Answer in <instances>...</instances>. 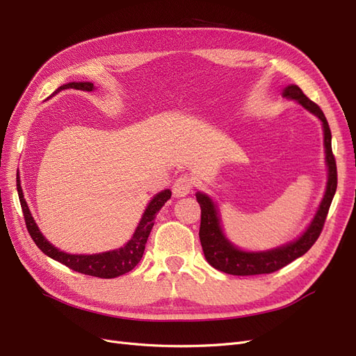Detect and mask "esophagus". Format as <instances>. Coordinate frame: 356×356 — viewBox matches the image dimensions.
Masks as SVG:
<instances>
[{
  "label": "esophagus",
  "instance_id": "34e87169",
  "mask_svg": "<svg viewBox=\"0 0 356 356\" xmlns=\"http://www.w3.org/2000/svg\"><path fill=\"white\" fill-rule=\"evenodd\" d=\"M191 188H193V179L188 175H181L175 179L172 191H174V196L184 197L191 191Z\"/></svg>",
  "mask_w": 356,
  "mask_h": 356
}]
</instances>
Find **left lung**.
<instances>
[{"label":"left lung","instance_id":"left-lung-1","mask_svg":"<svg viewBox=\"0 0 356 356\" xmlns=\"http://www.w3.org/2000/svg\"><path fill=\"white\" fill-rule=\"evenodd\" d=\"M284 96L285 98L296 99L298 104L303 105L306 110L314 113L316 117L321 118L322 126H324V145H325L327 165H328V182H327L325 196L322 199L319 209L315 215L314 221H312V224L309 225V229L296 242H291L273 251L245 252L238 250V248H234L227 239L224 238L220 220L217 217V209H215L212 200L208 196L202 195V193H197L196 199L202 209L200 230H199L202 250L208 263L220 272L234 275V276H251V275H264V273L277 272L279 268H282L291 261H294L296 258L305 255L318 241L322 229H324L328 209L331 207L332 197L336 195V190H337V165L331 148L330 126L322 110L314 101H310L307 98L298 86H288V88H285L284 90Z\"/></svg>","mask_w":356,"mask_h":356}]
</instances>
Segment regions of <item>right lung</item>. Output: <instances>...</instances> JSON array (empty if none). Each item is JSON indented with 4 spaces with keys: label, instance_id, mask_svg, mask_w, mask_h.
<instances>
[{
    "label": "right lung",
    "instance_id": "add662e5",
    "mask_svg": "<svg viewBox=\"0 0 356 356\" xmlns=\"http://www.w3.org/2000/svg\"><path fill=\"white\" fill-rule=\"evenodd\" d=\"M60 89H77L84 92H92L95 88L92 83L86 81V83H68L65 86H62V88H59V90ZM16 182H17L16 184L17 195L20 200V207H22L28 233L31 234L32 241L35 242V245L40 248V250L50 258H53V260L65 264L74 272L102 277V279H111V277H117L131 272L132 268L141 261L144 250H145V243L149 236V232H152L154 225L157 213L161 209V207H163V204L170 199V195H172L169 190H165L153 197V200L149 202L148 208L143 215V220L139 221V225L136 227L134 238L123 248H120V250L108 251L104 254H95V255H71L56 250L55 246L50 245L44 239V236H42L41 232L38 230L37 224L29 212L28 204L24 199V193H22V188H20L19 177L16 178Z\"/></svg>",
    "mask_w": 356,
    "mask_h": 356
}]
</instances>
